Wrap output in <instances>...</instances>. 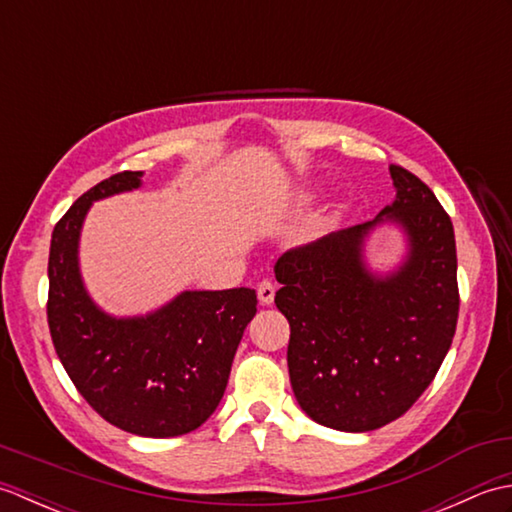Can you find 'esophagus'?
<instances>
[{
	"label": "esophagus",
	"mask_w": 512,
	"mask_h": 512,
	"mask_svg": "<svg viewBox=\"0 0 512 512\" xmlns=\"http://www.w3.org/2000/svg\"><path fill=\"white\" fill-rule=\"evenodd\" d=\"M257 297H259V303H262V306H270V303L275 301V284H273V281L264 279L262 284L257 286Z\"/></svg>",
	"instance_id": "obj_1"
}]
</instances>
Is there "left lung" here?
Masks as SVG:
<instances>
[{"label":"left lung","instance_id":"left-lung-1","mask_svg":"<svg viewBox=\"0 0 512 512\" xmlns=\"http://www.w3.org/2000/svg\"><path fill=\"white\" fill-rule=\"evenodd\" d=\"M396 200L374 222L290 248L275 264V295L290 323L288 372L297 402L323 427L374 431L409 411L447 356L460 312L449 213L418 176L389 167ZM400 221L410 257L398 274L369 276L366 231Z\"/></svg>","mask_w":512,"mask_h":512}]
</instances>
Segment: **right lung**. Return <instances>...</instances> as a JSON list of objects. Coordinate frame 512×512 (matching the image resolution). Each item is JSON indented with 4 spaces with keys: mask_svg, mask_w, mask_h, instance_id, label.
Returning <instances> with one entry per match:
<instances>
[{
    "mask_svg": "<svg viewBox=\"0 0 512 512\" xmlns=\"http://www.w3.org/2000/svg\"><path fill=\"white\" fill-rule=\"evenodd\" d=\"M140 176L114 173L54 226L48 328L65 372L103 420L134 436L173 438L198 429L220 405L257 295L250 288L182 292L140 319H114L94 306L76 262L83 217L94 200L138 189Z\"/></svg>",
    "mask_w": 512,
    "mask_h": 512,
    "instance_id": "1",
    "label": "right lung"
}]
</instances>
